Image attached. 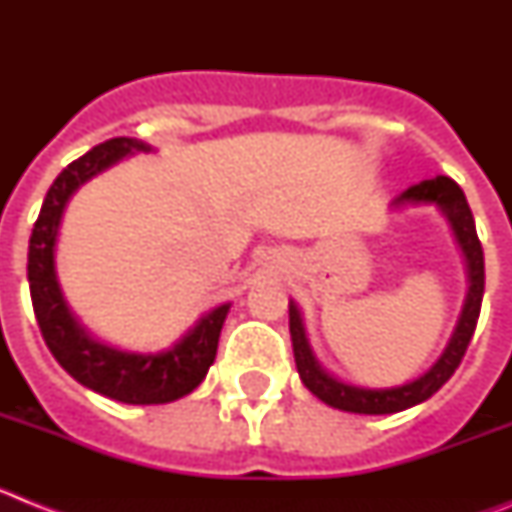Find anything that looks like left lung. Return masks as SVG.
Wrapping results in <instances>:
<instances>
[{
    "label": "left lung",
    "mask_w": 512,
    "mask_h": 512,
    "mask_svg": "<svg viewBox=\"0 0 512 512\" xmlns=\"http://www.w3.org/2000/svg\"><path fill=\"white\" fill-rule=\"evenodd\" d=\"M405 202H436L441 212L449 217L451 228L456 233L461 251L467 256L469 266V295L461 310L459 325H456L454 336H451L449 346L441 354V359L415 382L402 384V387H392V390H364V387H351L320 369V364L312 356L310 346H307L305 328H302L300 312L289 302V336H292V351H295V364L300 372L302 384L312 395L323 400L325 405L346 413H364V415H390L408 410L418 402L428 400L436 395L443 384L449 382L451 374L459 369L461 359L467 354V346L477 328L479 310H482V295H485V253H482V243L477 238V228H474L472 210L467 205V197L461 192L459 184L449 176H436V179H425V182L415 184V187L405 189L395 200V205H405Z\"/></svg>",
    "instance_id": "8db88e82"
}]
</instances>
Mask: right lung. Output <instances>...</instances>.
Masks as SVG:
<instances>
[{
	"label": "right lung",
	"instance_id": "1",
	"mask_svg": "<svg viewBox=\"0 0 512 512\" xmlns=\"http://www.w3.org/2000/svg\"><path fill=\"white\" fill-rule=\"evenodd\" d=\"M133 151H151L135 138H110L71 161L45 194L27 248V282L45 346L79 384L128 405H161L189 395L205 379L230 305L207 312L182 341L164 354H125L94 341L63 302L53 271V246L63 207L81 184Z\"/></svg>",
	"mask_w": 512,
	"mask_h": 512
}]
</instances>
